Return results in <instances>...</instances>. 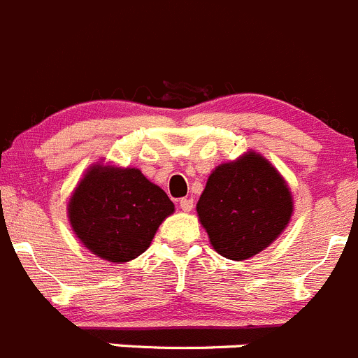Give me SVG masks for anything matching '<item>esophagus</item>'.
<instances>
[{
	"label": "esophagus",
	"instance_id": "1",
	"mask_svg": "<svg viewBox=\"0 0 358 358\" xmlns=\"http://www.w3.org/2000/svg\"><path fill=\"white\" fill-rule=\"evenodd\" d=\"M180 208H182L183 212H190V210L194 208V199L192 198L180 199Z\"/></svg>",
	"mask_w": 358,
	"mask_h": 358
}]
</instances>
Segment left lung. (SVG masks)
Masks as SVG:
<instances>
[{"label": "left lung", "instance_id": "8db88e82", "mask_svg": "<svg viewBox=\"0 0 358 358\" xmlns=\"http://www.w3.org/2000/svg\"><path fill=\"white\" fill-rule=\"evenodd\" d=\"M293 206L285 176L262 153L249 150L210 173L196 210L213 249L243 262L279 238Z\"/></svg>", "mask_w": 358, "mask_h": 358}]
</instances>
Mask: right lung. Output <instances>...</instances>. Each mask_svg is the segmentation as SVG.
Listing matches in <instances>:
<instances>
[{
	"label": "right lung",
	"instance_id": "1",
	"mask_svg": "<svg viewBox=\"0 0 358 358\" xmlns=\"http://www.w3.org/2000/svg\"><path fill=\"white\" fill-rule=\"evenodd\" d=\"M173 212L168 194L138 168L103 159L86 169L66 203L73 235L109 263H127L143 255Z\"/></svg>",
	"mask_w": 358,
	"mask_h": 358
}]
</instances>
